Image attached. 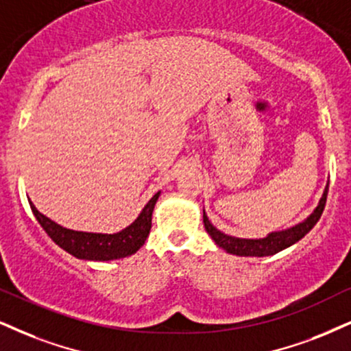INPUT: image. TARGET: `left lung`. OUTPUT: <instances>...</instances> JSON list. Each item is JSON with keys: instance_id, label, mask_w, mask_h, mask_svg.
I'll list each match as a JSON object with an SVG mask.
<instances>
[{"instance_id": "1", "label": "left lung", "mask_w": 351, "mask_h": 351, "mask_svg": "<svg viewBox=\"0 0 351 351\" xmlns=\"http://www.w3.org/2000/svg\"><path fill=\"white\" fill-rule=\"evenodd\" d=\"M327 192L328 185L324 190V195L319 202V205L315 206V210L311 213L304 221L296 224V226L283 229V231H275L270 232L263 239H241V237H232L224 234V232L218 231L213 224L210 223L208 216L205 215L203 210V224H205L206 232L211 236V239L216 242V245L223 247L228 254L232 255H241V257H267V255L278 254L280 250L289 247V245L296 244L298 241L302 239L308 232L315 226V223L321 218L324 206L327 202Z\"/></svg>"}]
</instances>
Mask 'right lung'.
Segmentation results:
<instances>
[{
	"instance_id": "add662e5",
	"label": "right lung",
	"mask_w": 351,
	"mask_h": 351,
	"mask_svg": "<svg viewBox=\"0 0 351 351\" xmlns=\"http://www.w3.org/2000/svg\"><path fill=\"white\" fill-rule=\"evenodd\" d=\"M159 193L161 192L154 193V197L146 203V206L143 208L135 221L122 229L120 232H115V234H101V232H83L66 229L51 221L45 215H42L34 206L32 202L29 203L37 221L40 223L43 231L51 237L55 244H58L68 254L75 255L76 258L106 262L128 257V255L135 254L145 244L146 237L149 234L151 218H153V210L159 198Z\"/></svg>"
}]
</instances>
